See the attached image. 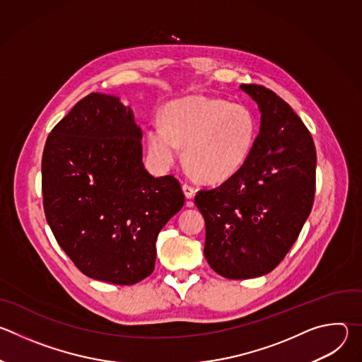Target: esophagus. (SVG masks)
<instances>
[{
  "label": "esophagus",
  "instance_id": "1",
  "mask_svg": "<svg viewBox=\"0 0 362 362\" xmlns=\"http://www.w3.org/2000/svg\"><path fill=\"white\" fill-rule=\"evenodd\" d=\"M182 189H183V192H185V196H186L187 199H193V197H194V194H196V190H194V187H193V186H190L189 183H183Z\"/></svg>",
  "mask_w": 362,
  "mask_h": 362
}]
</instances>
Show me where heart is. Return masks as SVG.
<instances>
[{
    "mask_svg": "<svg viewBox=\"0 0 362 362\" xmlns=\"http://www.w3.org/2000/svg\"><path fill=\"white\" fill-rule=\"evenodd\" d=\"M259 133L255 113L222 98L190 95L175 100L163 110V126L147 132V147L158 166L168 169L179 159L199 179L221 183L249 159Z\"/></svg>",
    "mask_w": 362,
    "mask_h": 362,
    "instance_id": "b5f03b06",
    "label": "heart"
}]
</instances>
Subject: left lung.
<instances>
[{"instance_id":"8db88e82","label":"left lung","mask_w":362,"mask_h":362,"mask_svg":"<svg viewBox=\"0 0 362 362\" xmlns=\"http://www.w3.org/2000/svg\"><path fill=\"white\" fill-rule=\"evenodd\" d=\"M259 106L261 129L245 165L221 186L199 190L204 257L229 279L274 271L313 209L317 151L299 116L272 90L240 84Z\"/></svg>"}]
</instances>
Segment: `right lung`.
Masks as SVG:
<instances>
[{"label":"right lung","instance_id":"1","mask_svg":"<svg viewBox=\"0 0 362 362\" xmlns=\"http://www.w3.org/2000/svg\"><path fill=\"white\" fill-rule=\"evenodd\" d=\"M141 129L113 95L81 98L47 137L41 187L45 219L88 278L133 285L156 262V239L185 203L172 175L141 162Z\"/></svg>","mask_w":362,"mask_h":362}]
</instances>
